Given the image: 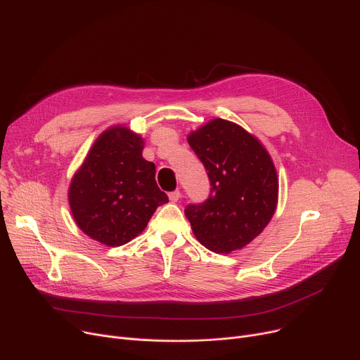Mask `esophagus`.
<instances>
[{
	"mask_svg": "<svg viewBox=\"0 0 360 360\" xmlns=\"http://www.w3.org/2000/svg\"><path fill=\"white\" fill-rule=\"evenodd\" d=\"M179 198H181V191H179V190H176V191H174V193H169V200L172 201V202L179 201Z\"/></svg>",
	"mask_w": 360,
	"mask_h": 360,
	"instance_id": "esophagus-1",
	"label": "esophagus"
}]
</instances>
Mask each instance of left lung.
Returning <instances> with one entry per match:
<instances>
[{"instance_id":"8db88e82","label":"left lung","mask_w":360,"mask_h":360,"mask_svg":"<svg viewBox=\"0 0 360 360\" xmlns=\"http://www.w3.org/2000/svg\"><path fill=\"white\" fill-rule=\"evenodd\" d=\"M186 140L212 185L209 200L185 209L194 236L217 254L242 250L277 209L278 178L270 153L251 132L221 118L191 131Z\"/></svg>"}]
</instances>
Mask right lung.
<instances>
[{"mask_svg": "<svg viewBox=\"0 0 360 360\" xmlns=\"http://www.w3.org/2000/svg\"><path fill=\"white\" fill-rule=\"evenodd\" d=\"M144 139L117 124L94 140L68 186L75 224L90 239L121 247L139 236L167 195L159 190L153 162L143 158Z\"/></svg>", "mask_w": 360, "mask_h": 360, "instance_id": "right-lung-1", "label": "right lung"}]
</instances>
